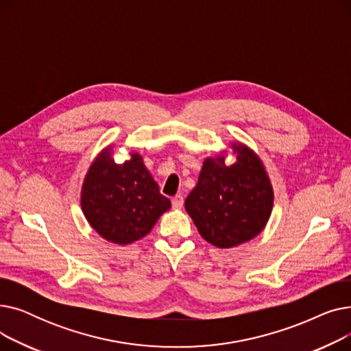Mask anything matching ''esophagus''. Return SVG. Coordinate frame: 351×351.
I'll use <instances>...</instances> for the list:
<instances>
[{
	"label": "esophagus",
	"instance_id": "1",
	"mask_svg": "<svg viewBox=\"0 0 351 351\" xmlns=\"http://www.w3.org/2000/svg\"><path fill=\"white\" fill-rule=\"evenodd\" d=\"M172 206L175 209H180L183 206V196L182 195H176L175 197H172Z\"/></svg>",
	"mask_w": 351,
	"mask_h": 351
}]
</instances>
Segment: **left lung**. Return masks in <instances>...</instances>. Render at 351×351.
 Returning a JSON list of instances; mask_svg holds the SVG:
<instances>
[{
  "label": "left lung",
  "mask_w": 351,
  "mask_h": 351,
  "mask_svg": "<svg viewBox=\"0 0 351 351\" xmlns=\"http://www.w3.org/2000/svg\"><path fill=\"white\" fill-rule=\"evenodd\" d=\"M236 162L225 155L206 158L197 185L185 200V209L200 236L210 245L229 249L259 234L273 209V188L265 166L252 149L232 143Z\"/></svg>",
  "instance_id": "left-lung-1"
}]
</instances>
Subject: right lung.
Instances as JSON below:
<instances>
[{"mask_svg": "<svg viewBox=\"0 0 351 351\" xmlns=\"http://www.w3.org/2000/svg\"><path fill=\"white\" fill-rule=\"evenodd\" d=\"M81 206L99 236L117 245H129L152 230L160 215L171 208V200L160 195L139 154L115 163L108 146L85 176Z\"/></svg>", "mask_w": 351, "mask_h": 351, "instance_id": "obj_1", "label": "right lung"}]
</instances>
